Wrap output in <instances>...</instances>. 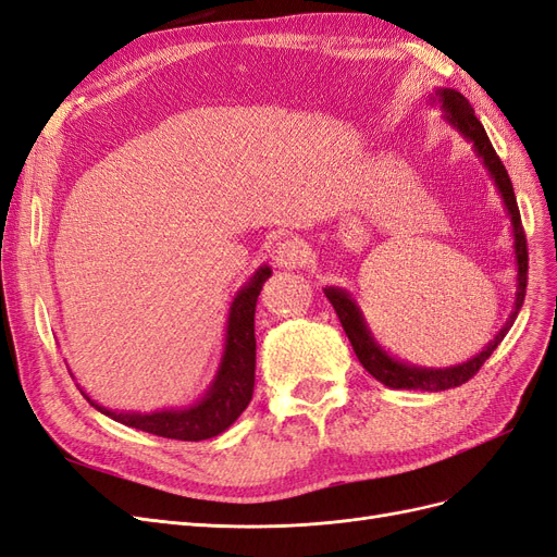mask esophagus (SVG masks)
Wrapping results in <instances>:
<instances>
[{"instance_id": "1", "label": "esophagus", "mask_w": 557, "mask_h": 557, "mask_svg": "<svg viewBox=\"0 0 557 557\" xmlns=\"http://www.w3.org/2000/svg\"><path fill=\"white\" fill-rule=\"evenodd\" d=\"M272 260L276 262V267L297 269L307 262V246L297 239H283L274 246Z\"/></svg>"}]
</instances>
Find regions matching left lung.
Returning <instances> with one entry per match:
<instances>
[{"instance_id": "left-lung-1", "label": "left lung", "mask_w": 557, "mask_h": 557, "mask_svg": "<svg viewBox=\"0 0 557 557\" xmlns=\"http://www.w3.org/2000/svg\"><path fill=\"white\" fill-rule=\"evenodd\" d=\"M432 102H440L444 109V121L458 129L462 137L474 148V153L481 158L483 166L495 181V188L504 201V209L509 213L511 230H513V256H516V299H513V311L509 315L504 327L495 334V339L487 344L481 352H476L474 358L462 362V364H453L444 369H434V367H418L401 362L393 358L391 352L381 348V344L374 339L372 330L367 327V320L358 307V301L350 297L348 290L336 288V285H327L323 288L325 297L330 299V305L334 307L336 315H339V323L348 336V342L356 350V356L360 364L372 374L376 381H381L387 387H395V391H425V393H440L448 391V387H458L467 383L471 376H474L481 364L493 356V350L502 344L504 336L511 330L513 320L522 307V299H525V288H528V242H525V232H522L520 223V211L516 205V195H513V185L511 178L504 170V164L499 156L495 153V148L487 139V134L481 125L479 117L474 115V109L467 102V99L450 88H440L434 90V97H430Z\"/></svg>"}]
</instances>
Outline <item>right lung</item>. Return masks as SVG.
Here are the masks:
<instances>
[{
    "mask_svg": "<svg viewBox=\"0 0 557 557\" xmlns=\"http://www.w3.org/2000/svg\"><path fill=\"white\" fill-rule=\"evenodd\" d=\"M269 276H272V267L262 264L248 278L244 288L234 295L227 313L221 364H218V372L205 397L190 404V407L150 413L111 411L90 399L83 391L81 393L86 395L97 411L113 418L115 423L158 434L164 436V440L201 442L225 432L244 413L252 397V385H256V305Z\"/></svg>",
    "mask_w": 557,
    "mask_h": 557,
    "instance_id": "1",
    "label": "right lung"
}]
</instances>
